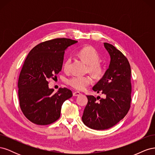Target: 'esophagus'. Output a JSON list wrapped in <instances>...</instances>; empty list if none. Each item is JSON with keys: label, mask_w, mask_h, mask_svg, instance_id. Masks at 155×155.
Masks as SVG:
<instances>
[{"label": "esophagus", "mask_w": 155, "mask_h": 155, "mask_svg": "<svg viewBox=\"0 0 155 155\" xmlns=\"http://www.w3.org/2000/svg\"><path fill=\"white\" fill-rule=\"evenodd\" d=\"M81 94V93L79 92H73V96H78Z\"/></svg>", "instance_id": "obj_1"}]
</instances>
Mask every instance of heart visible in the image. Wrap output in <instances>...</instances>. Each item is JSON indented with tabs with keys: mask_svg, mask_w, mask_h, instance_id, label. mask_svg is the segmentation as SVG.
Listing matches in <instances>:
<instances>
[{
	"mask_svg": "<svg viewBox=\"0 0 155 155\" xmlns=\"http://www.w3.org/2000/svg\"><path fill=\"white\" fill-rule=\"evenodd\" d=\"M78 55L81 59L88 65L89 72L96 77H100L103 73V67L98 63L100 55L96 50L91 46L83 48L79 51ZM70 64V59H68L64 63V69L67 71ZM92 82L91 77L85 76H75L69 79L68 83L76 90L83 91Z\"/></svg>",
	"mask_w": 155,
	"mask_h": 155,
	"instance_id": "1",
	"label": "heart"
}]
</instances>
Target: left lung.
I'll return each instance as SVG.
<instances>
[{
	"mask_svg": "<svg viewBox=\"0 0 155 155\" xmlns=\"http://www.w3.org/2000/svg\"><path fill=\"white\" fill-rule=\"evenodd\" d=\"M104 46L110 58L109 68L92 90L101 92L105 97L87 96L88 103L82 116L84 124L95 130L107 129L118 124L127 114L131 100V70L128 60L113 45L105 43Z\"/></svg>",
	"mask_w": 155,
	"mask_h": 155,
	"instance_id": "1",
	"label": "left lung"
}]
</instances>
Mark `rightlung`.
Here are the masks:
<instances>
[{
  "label": "right lung",
  "mask_w": 155,
  "mask_h": 155,
  "mask_svg": "<svg viewBox=\"0 0 155 155\" xmlns=\"http://www.w3.org/2000/svg\"><path fill=\"white\" fill-rule=\"evenodd\" d=\"M77 43L66 38L47 41L33 48L26 57L18 78V94L23 114L32 123L45 125L54 122L59 118L64 101L72 96L67 88L54 93L48 79L61 70L64 51Z\"/></svg>",
  "instance_id": "1"
}]
</instances>
